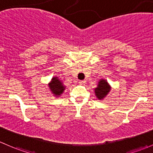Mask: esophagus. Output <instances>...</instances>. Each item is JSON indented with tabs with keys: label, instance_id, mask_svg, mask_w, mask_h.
I'll return each instance as SVG.
<instances>
[{
	"label": "esophagus",
	"instance_id": "esophagus-1",
	"mask_svg": "<svg viewBox=\"0 0 153 153\" xmlns=\"http://www.w3.org/2000/svg\"><path fill=\"white\" fill-rule=\"evenodd\" d=\"M79 83L80 85H85L86 83V81L85 80H81V81L79 82Z\"/></svg>",
	"mask_w": 153,
	"mask_h": 153
}]
</instances>
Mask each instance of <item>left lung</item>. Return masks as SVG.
Returning <instances> with one entry per match:
<instances>
[{"label":"left lung","mask_w":153,"mask_h":153,"mask_svg":"<svg viewBox=\"0 0 153 153\" xmlns=\"http://www.w3.org/2000/svg\"><path fill=\"white\" fill-rule=\"evenodd\" d=\"M111 89V86L108 84L107 80L102 79L100 82H98V85L94 89V92L98 100H103L108 95Z\"/></svg>","instance_id":"left-lung-1"}]
</instances>
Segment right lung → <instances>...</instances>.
Segmentation results:
<instances>
[{
  "label": "right lung",
  "instance_id": "obj_1",
  "mask_svg": "<svg viewBox=\"0 0 153 153\" xmlns=\"http://www.w3.org/2000/svg\"><path fill=\"white\" fill-rule=\"evenodd\" d=\"M48 87L51 93L56 97H59L65 91V86L57 76H54L51 79V82L48 83Z\"/></svg>",
  "mask_w": 153,
  "mask_h": 153
}]
</instances>
